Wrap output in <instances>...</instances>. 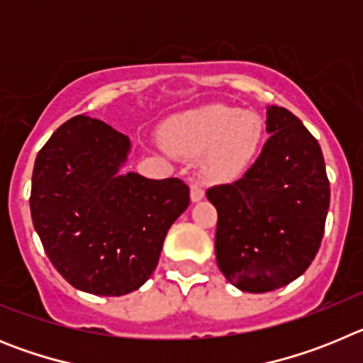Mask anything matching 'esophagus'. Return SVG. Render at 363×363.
Masks as SVG:
<instances>
[{
  "mask_svg": "<svg viewBox=\"0 0 363 363\" xmlns=\"http://www.w3.org/2000/svg\"><path fill=\"white\" fill-rule=\"evenodd\" d=\"M203 196H205L203 189H201L198 184H192L191 185V200L192 201H200Z\"/></svg>",
  "mask_w": 363,
  "mask_h": 363,
  "instance_id": "34e87169",
  "label": "esophagus"
}]
</instances>
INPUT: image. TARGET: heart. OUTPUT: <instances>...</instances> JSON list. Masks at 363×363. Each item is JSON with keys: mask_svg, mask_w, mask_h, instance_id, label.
I'll return each instance as SVG.
<instances>
[{"mask_svg": "<svg viewBox=\"0 0 363 363\" xmlns=\"http://www.w3.org/2000/svg\"><path fill=\"white\" fill-rule=\"evenodd\" d=\"M264 138L256 112L227 105H205L167 121L165 145L185 156H203L205 172L214 179H234L251 165Z\"/></svg>", "mask_w": 363, "mask_h": 363, "instance_id": "heart-1", "label": "heart"}]
</instances>
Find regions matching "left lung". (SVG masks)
<instances>
[{
    "instance_id": "1",
    "label": "left lung",
    "mask_w": 363,
    "mask_h": 363,
    "mask_svg": "<svg viewBox=\"0 0 363 363\" xmlns=\"http://www.w3.org/2000/svg\"><path fill=\"white\" fill-rule=\"evenodd\" d=\"M267 133L242 178L207 191L218 211V267L245 293L274 291L307 271L331 198L322 149L293 112L269 107Z\"/></svg>"
}]
</instances>
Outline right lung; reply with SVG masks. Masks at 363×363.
Here are the masks:
<instances>
[{
  "label": "right lung",
  "mask_w": 363,
  "mask_h": 363,
  "mask_svg": "<svg viewBox=\"0 0 363 363\" xmlns=\"http://www.w3.org/2000/svg\"><path fill=\"white\" fill-rule=\"evenodd\" d=\"M129 138L89 116H74L38 152L30 214L50 264L72 287L121 296L158 265L163 240L189 207L178 178L120 172Z\"/></svg>",
  "instance_id": "add662e5"
}]
</instances>
